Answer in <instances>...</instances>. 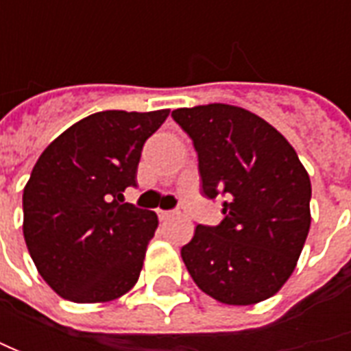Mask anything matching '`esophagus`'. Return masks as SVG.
I'll return each instance as SVG.
<instances>
[{"mask_svg":"<svg viewBox=\"0 0 351 351\" xmlns=\"http://www.w3.org/2000/svg\"><path fill=\"white\" fill-rule=\"evenodd\" d=\"M176 213L173 210H158V217H160V221H168V219H171Z\"/></svg>","mask_w":351,"mask_h":351,"instance_id":"esophagus-1","label":"esophagus"}]
</instances>
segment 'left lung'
Wrapping results in <instances>:
<instances>
[{"label": "left lung", "instance_id": "obj_1", "mask_svg": "<svg viewBox=\"0 0 351 351\" xmlns=\"http://www.w3.org/2000/svg\"><path fill=\"white\" fill-rule=\"evenodd\" d=\"M195 146L201 193L224 199L182 258L197 287L226 304L269 299L293 274L311 228V180L281 132L242 107L171 111Z\"/></svg>", "mask_w": 351, "mask_h": 351}]
</instances>
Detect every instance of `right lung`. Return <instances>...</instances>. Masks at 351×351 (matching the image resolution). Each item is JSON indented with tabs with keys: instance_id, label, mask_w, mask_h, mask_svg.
<instances>
[{
	"instance_id": "obj_1",
	"label": "right lung",
	"mask_w": 351,
	"mask_h": 351,
	"mask_svg": "<svg viewBox=\"0 0 351 351\" xmlns=\"http://www.w3.org/2000/svg\"><path fill=\"white\" fill-rule=\"evenodd\" d=\"M169 111H99L64 130L23 191V234L38 274L74 303H105L141 276L154 210L125 201L142 146Z\"/></svg>"
}]
</instances>
